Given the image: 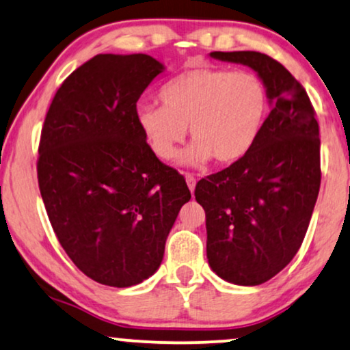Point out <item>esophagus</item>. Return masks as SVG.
<instances>
[{"mask_svg": "<svg viewBox=\"0 0 350 350\" xmlns=\"http://www.w3.org/2000/svg\"><path fill=\"white\" fill-rule=\"evenodd\" d=\"M185 183H187L189 189H190V192L193 193V190H196V184H197V179H196V176H193V174H190V172H185Z\"/></svg>", "mask_w": 350, "mask_h": 350, "instance_id": "obj_1", "label": "esophagus"}]
</instances>
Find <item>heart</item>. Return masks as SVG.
<instances>
[{
  "label": "heart",
  "instance_id": "1",
  "mask_svg": "<svg viewBox=\"0 0 350 350\" xmlns=\"http://www.w3.org/2000/svg\"><path fill=\"white\" fill-rule=\"evenodd\" d=\"M163 105H140L137 122L160 160H172L187 134L193 142L180 163L198 166L241 160L258 139L268 108L263 82L255 74L198 68L161 88Z\"/></svg>",
  "mask_w": 350,
  "mask_h": 350
}]
</instances>
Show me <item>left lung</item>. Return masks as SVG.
Listing matches in <instances>:
<instances>
[{"label":"left lung","instance_id":"left-lung-1","mask_svg":"<svg viewBox=\"0 0 350 350\" xmlns=\"http://www.w3.org/2000/svg\"><path fill=\"white\" fill-rule=\"evenodd\" d=\"M210 56L254 69L271 105L249 153L196 187L211 269L232 284L258 286L302 245L321 183L320 129L305 88L273 57L258 51Z\"/></svg>","mask_w":350,"mask_h":350}]
</instances>
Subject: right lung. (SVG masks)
<instances>
[{
	"label": "right lung",
	"instance_id": "right-lung-1",
	"mask_svg": "<svg viewBox=\"0 0 350 350\" xmlns=\"http://www.w3.org/2000/svg\"><path fill=\"white\" fill-rule=\"evenodd\" d=\"M165 70L148 55H96L57 88L38 147V187L57 241L105 286L140 284L160 268L190 200L137 122V101Z\"/></svg>",
	"mask_w": 350,
	"mask_h": 350
}]
</instances>
